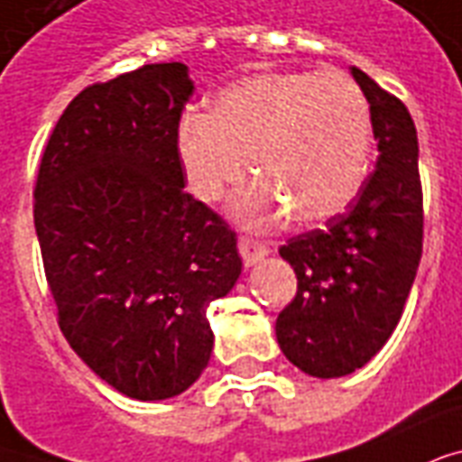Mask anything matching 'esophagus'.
Here are the masks:
<instances>
[{
	"instance_id": "obj_1",
	"label": "esophagus",
	"mask_w": 462,
	"mask_h": 462,
	"mask_svg": "<svg viewBox=\"0 0 462 462\" xmlns=\"http://www.w3.org/2000/svg\"><path fill=\"white\" fill-rule=\"evenodd\" d=\"M238 250H241V257L245 267H253L255 263L264 260V257L270 255V248L260 241H253L248 236H241V241H238Z\"/></svg>"
}]
</instances>
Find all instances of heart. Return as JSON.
I'll return each instance as SVG.
<instances>
[{
	"label": "heart",
	"mask_w": 462,
	"mask_h": 462,
	"mask_svg": "<svg viewBox=\"0 0 462 462\" xmlns=\"http://www.w3.org/2000/svg\"><path fill=\"white\" fill-rule=\"evenodd\" d=\"M371 116L342 71H257L221 88L207 116L182 117L178 159L202 202L257 175L236 202L248 224L289 219L303 226L337 217L364 185Z\"/></svg>",
	"instance_id": "heart-1"
}]
</instances>
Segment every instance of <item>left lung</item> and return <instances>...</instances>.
Instances as JSON below:
<instances>
[{
    "label": "left lung",
    "instance_id": "1",
    "mask_svg": "<svg viewBox=\"0 0 462 462\" xmlns=\"http://www.w3.org/2000/svg\"><path fill=\"white\" fill-rule=\"evenodd\" d=\"M371 110L376 171L345 212L291 238L294 301L277 318L282 352L303 374L339 378L374 359L395 330L421 257L417 130L405 103L352 67Z\"/></svg>",
    "mask_w": 462,
    "mask_h": 462
}]
</instances>
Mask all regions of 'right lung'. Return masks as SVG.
Masks as SVG:
<instances>
[{
	"label": "right lung",
	"instance_id": "right-lung-1",
	"mask_svg": "<svg viewBox=\"0 0 462 462\" xmlns=\"http://www.w3.org/2000/svg\"><path fill=\"white\" fill-rule=\"evenodd\" d=\"M180 62L144 64L67 106L35 182V234L60 330L134 400L188 391L212 356L209 303L241 277L236 234L185 192Z\"/></svg>",
	"mask_w": 462,
	"mask_h": 462
}]
</instances>
